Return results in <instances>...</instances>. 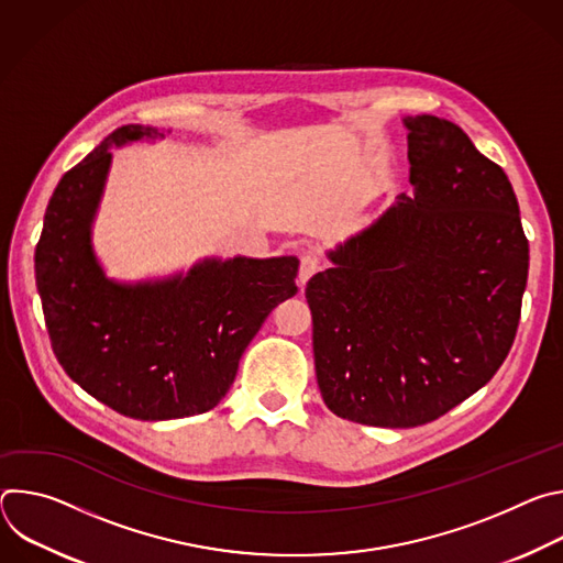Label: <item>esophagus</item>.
Segmentation results:
<instances>
[{
	"instance_id": "1",
	"label": "esophagus",
	"mask_w": 563,
	"mask_h": 563,
	"mask_svg": "<svg viewBox=\"0 0 563 563\" xmlns=\"http://www.w3.org/2000/svg\"><path fill=\"white\" fill-rule=\"evenodd\" d=\"M318 269H320V263H318L316 256H311V254L302 256V258H300V269H298V287L305 289L307 280H309Z\"/></svg>"
}]
</instances>
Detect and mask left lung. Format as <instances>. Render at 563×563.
<instances>
[{
    "label": "left lung",
    "instance_id": "left-lung-1",
    "mask_svg": "<svg viewBox=\"0 0 563 563\" xmlns=\"http://www.w3.org/2000/svg\"><path fill=\"white\" fill-rule=\"evenodd\" d=\"M412 196L328 252L305 289L325 406L376 428H417L506 361L528 280V240L504 169L450 120L408 115Z\"/></svg>",
    "mask_w": 563,
    "mask_h": 563
}]
</instances>
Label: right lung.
Returning <instances> with one entry per match:
<instances>
[{"mask_svg": "<svg viewBox=\"0 0 563 563\" xmlns=\"http://www.w3.org/2000/svg\"><path fill=\"white\" fill-rule=\"evenodd\" d=\"M115 129L55 187L35 250L46 330L64 372L111 410L169 421L213 410L272 309L291 298L296 256L205 258L187 274L120 283L93 250L113 146L163 140Z\"/></svg>", "mask_w": 563, "mask_h": 563, "instance_id": "add662e5", "label": "right lung"}]
</instances>
